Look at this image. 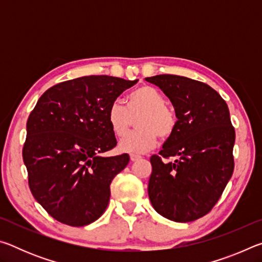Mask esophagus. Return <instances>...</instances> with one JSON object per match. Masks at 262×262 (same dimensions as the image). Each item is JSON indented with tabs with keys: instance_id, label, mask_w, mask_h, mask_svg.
I'll list each match as a JSON object with an SVG mask.
<instances>
[{
	"instance_id": "esophagus-1",
	"label": "esophagus",
	"mask_w": 262,
	"mask_h": 262,
	"mask_svg": "<svg viewBox=\"0 0 262 262\" xmlns=\"http://www.w3.org/2000/svg\"><path fill=\"white\" fill-rule=\"evenodd\" d=\"M139 159H141V156H139V155H130V161L132 162H137Z\"/></svg>"
}]
</instances>
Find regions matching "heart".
<instances>
[{
	"label": "heart",
	"instance_id": "heart-1",
	"mask_svg": "<svg viewBox=\"0 0 262 262\" xmlns=\"http://www.w3.org/2000/svg\"><path fill=\"white\" fill-rule=\"evenodd\" d=\"M140 115L137 121L138 130L123 137L119 149L128 154H144L151 150L161 139L170 137L176 129L177 118L173 111L165 105V98L157 89L143 85L135 89L128 96L127 110L119 103L110 106L107 119L111 129L117 137L127 132L131 119Z\"/></svg>",
	"mask_w": 262,
	"mask_h": 262
}]
</instances>
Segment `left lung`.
Returning a JSON list of instances; mask_svg holds the SVG:
<instances>
[{
	"mask_svg": "<svg viewBox=\"0 0 262 262\" xmlns=\"http://www.w3.org/2000/svg\"><path fill=\"white\" fill-rule=\"evenodd\" d=\"M173 105L176 129L150 158V202L159 215L186 223L205 216L219 201L233 172L234 129L227 103L206 83L178 75L147 77Z\"/></svg>",
	"mask_w": 262,
	"mask_h": 262,
	"instance_id": "8db88e82",
	"label": "left lung"
}]
</instances>
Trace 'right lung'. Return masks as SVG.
I'll list each match as a JSON object with an SVG mask.
<instances>
[{"mask_svg": "<svg viewBox=\"0 0 262 262\" xmlns=\"http://www.w3.org/2000/svg\"><path fill=\"white\" fill-rule=\"evenodd\" d=\"M137 81L84 76L56 84L37 101L23 161L32 195L56 221L84 227L107 208L110 185L129 162L127 154L101 156L117 145L107 112Z\"/></svg>", "mask_w": 262, "mask_h": 262, "instance_id": "right-lung-1", "label": "right lung"}]
</instances>
